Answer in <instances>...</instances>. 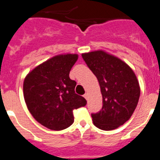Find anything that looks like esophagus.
Segmentation results:
<instances>
[{
  "label": "esophagus",
  "mask_w": 160,
  "mask_h": 160,
  "mask_svg": "<svg viewBox=\"0 0 160 160\" xmlns=\"http://www.w3.org/2000/svg\"><path fill=\"white\" fill-rule=\"evenodd\" d=\"M84 98H86V99H88V94H87V93H86V94H84Z\"/></svg>",
  "instance_id": "esophagus-1"
}]
</instances>
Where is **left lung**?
<instances>
[{"label": "left lung", "mask_w": 160, "mask_h": 160, "mask_svg": "<svg viewBox=\"0 0 160 160\" xmlns=\"http://www.w3.org/2000/svg\"><path fill=\"white\" fill-rule=\"evenodd\" d=\"M82 56L97 78L102 95V108L91 114L93 123L103 131L119 128L130 119L139 99L135 72L125 62L102 49Z\"/></svg>", "instance_id": "obj_1"}]
</instances>
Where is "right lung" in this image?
Instances as JSON below:
<instances>
[{
  "label": "right lung",
  "mask_w": 160,
  "mask_h": 160,
  "mask_svg": "<svg viewBox=\"0 0 160 160\" xmlns=\"http://www.w3.org/2000/svg\"><path fill=\"white\" fill-rule=\"evenodd\" d=\"M77 53H62L48 59L25 76V104L37 122L48 129L62 131L73 122V111L87 104L75 94L76 82L69 77Z\"/></svg>",
  "instance_id": "right-lung-1"
}]
</instances>
